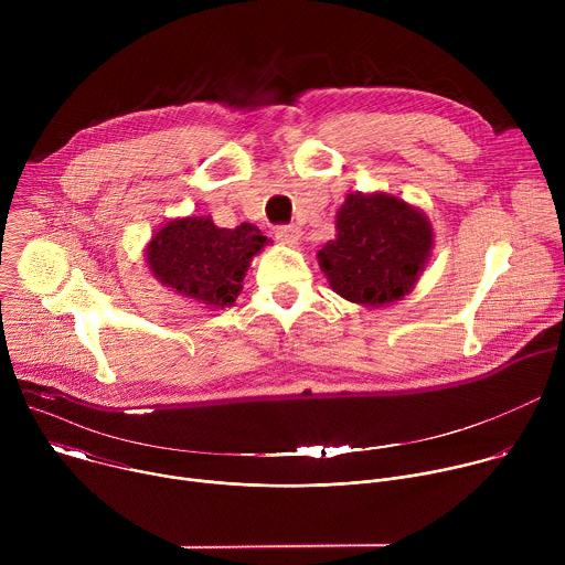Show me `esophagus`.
I'll return each mask as SVG.
<instances>
[{"instance_id":"obj_1","label":"esophagus","mask_w":565,"mask_h":565,"mask_svg":"<svg viewBox=\"0 0 565 565\" xmlns=\"http://www.w3.org/2000/svg\"><path fill=\"white\" fill-rule=\"evenodd\" d=\"M275 236L281 241V244L297 246L299 238H301V230L297 225H277L275 227Z\"/></svg>"}]
</instances>
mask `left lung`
<instances>
[{
  "mask_svg": "<svg viewBox=\"0 0 565 565\" xmlns=\"http://www.w3.org/2000/svg\"><path fill=\"white\" fill-rule=\"evenodd\" d=\"M431 244L429 221L402 199L349 194L338 212V236L317 259L338 295L382 306L414 288Z\"/></svg>",
  "mask_w": 565,
  "mask_h": 565,
  "instance_id": "left-lung-1",
  "label": "left lung"
}]
</instances>
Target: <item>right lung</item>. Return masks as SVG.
Masks as SVG:
<instances>
[{
    "label": "right lung",
    "instance_id": "obj_1",
    "mask_svg": "<svg viewBox=\"0 0 565 565\" xmlns=\"http://www.w3.org/2000/svg\"><path fill=\"white\" fill-rule=\"evenodd\" d=\"M266 236L253 225L216 227L207 216L170 221L147 246V264L156 279L207 306L234 301L250 259Z\"/></svg>",
    "mask_w": 565,
    "mask_h": 565
}]
</instances>
